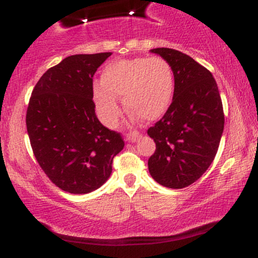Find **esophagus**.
Returning a JSON list of instances; mask_svg holds the SVG:
<instances>
[{
	"label": "esophagus",
	"mask_w": 258,
	"mask_h": 258,
	"mask_svg": "<svg viewBox=\"0 0 258 258\" xmlns=\"http://www.w3.org/2000/svg\"><path fill=\"white\" fill-rule=\"evenodd\" d=\"M139 137H141V133H139L138 131H132L130 133H127V141L128 142H137Z\"/></svg>",
	"instance_id": "34e87169"
}]
</instances>
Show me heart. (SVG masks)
Returning a JSON list of instances; mask_svg holds the SVG:
<instances>
[{"label":"heart","instance_id":"obj_1","mask_svg":"<svg viewBox=\"0 0 258 258\" xmlns=\"http://www.w3.org/2000/svg\"><path fill=\"white\" fill-rule=\"evenodd\" d=\"M176 90V79L171 64L161 57L120 59L104 68L102 84H94L93 100L100 119L106 126L116 125L123 104L148 121L165 115L170 109Z\"/></svg>","mask_w":258,"mask_h":258}]
</instances>
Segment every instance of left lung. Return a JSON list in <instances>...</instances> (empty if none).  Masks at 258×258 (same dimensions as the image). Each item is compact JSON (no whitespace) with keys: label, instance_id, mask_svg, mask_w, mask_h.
<instances>
[{"label":"left lung","instance_id":"8db88e82","mask_svg":"<svg viewBox=\"0 0 258 258\" xmlns=\"http://www.w3.org/2000/svg\"><path fill=\"white\" fill-rule=\"evenodd\" d=\"M150 52L172 67L176 90L170 109L148 135L156 144L148 168L159 184L190 185L214 161L224 128L222 99L212 74L184 53L171 48Z\"/></svg>","mask_w":258,"mask_h":258}]
</instances>
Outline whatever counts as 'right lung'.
<instances>
[{"instance_id":"1","label":"right lung","mask_w":258,"mask_h":258,"mask_svg":"<svg viewBox=\"0 0 258 258\" xmlns=\"http://www.w3.org/2000/svg\"><path fill=\"white\" fill-rule=\"evenodd\" d=\"M110 55L67 57L41 76L31 93L26 128L32 152L47 177L68 193L87 194L104 184L125 146L94 111L93 75Z\"/></svg>"}]
</instances>
